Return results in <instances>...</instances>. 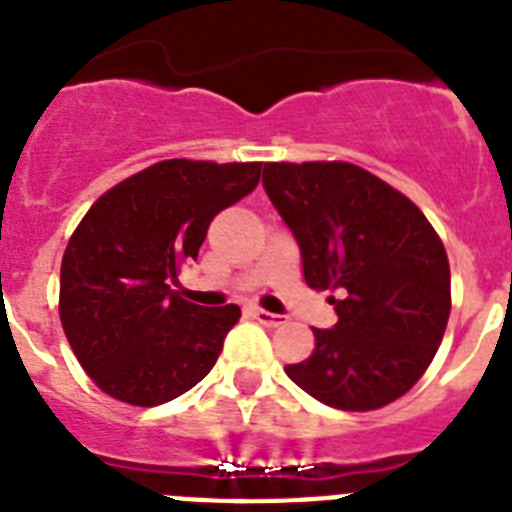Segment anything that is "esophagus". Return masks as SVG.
<instances>
[{"label": "esophagus", "instance_id": "1", "mask_svg": "<svg viewBox=\"0 0 512 512\" xmlns=\"http://www.w3.org/2000/svg\"><path fill=\"white\" fill-rule=\"evenodd\" d=\"M252 315H255V320L260 322V325H265V328H278V325H283L281 315H273V312H265V309H255Z\"/></svg>", "mask_w": 512, "mask_h": 512}]
</instances>
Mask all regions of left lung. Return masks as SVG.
I'll use <instances>...</instances> for the list:
<instances>
[{"label":"left lung","mask_w":512,"mask_h":512,"mask_svg":"<svg viewBox=\"0 0 512 512\" xmlns=\"http://www.w3.org/2000/svg\"><path fill=\"white\" fill-rule=\"evenodd\" d=\"M263 187L302 252L304 281L336 289L338 322L286 375L325 406L372 411L416 385L450 315L440 236L409 197L354 163H265Z\"/></svg>","instance_id":"1"}]
</instances>
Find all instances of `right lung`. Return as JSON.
<instances>
[{"instance_id":"obj_1","label":"right lung","mask_w":512,"mask_h":512,"mask_svg":"<svg viewBox=\"0 0 512 512\" xmlns=\"http://www.w3.org/2000/svg\"><path fill=\"white\" fill-rule=\"evenodd\" d=\"M263 163L161 161L85 213L62 257L59 317L103 393L158 406L208 375L239 307L205 309L171 289L210 221L260 182Z\"/></svg>"}]
</instances>
